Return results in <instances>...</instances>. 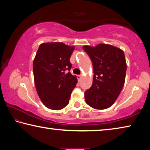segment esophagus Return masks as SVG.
<instances>
[{
	"mask_svg": "<svg viewBox=\"0 0 150 150\" xmlns=\"http://www.w3.org/2000/svg\"><path fill=\"white\" fill-rule=\"evenodd\" d=\"M81 77H82V76L81 75H78L77 76V79H78V81H80L81 79Z\"/></svg>",
	"mask_w": 150,
	"mask_h": 150,
	"instance_id": "34e87169",
	"label": "esophagus"
}]
</instances>
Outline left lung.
Segmentation results:
<instances>
[{
    "instance_id": "1",
    "label": "left lung",
    "mask_w": 150,
    "mask_h": 150,
    "mask_svg": "<svg viewBox=\"0 0 150 150\" xmlns=\"http://www.w3.org/2000/svg\"><path fill=\"white\" fill-rule=\"evenodd\" d=\"M83 49L91 59L94 73L92 86L85 92V101L94 109L110 108L124 85L127 69L124 53L103 43L96 47L85 45Z\"/></svg>"
}]
</instances>
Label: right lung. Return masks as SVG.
I'll return each instance as SVG.
<instances>
[{"instance_id":"add662e5","label":"right lung","mask_w":150,"mask_h":150,"mask_svg":"<svg viewBox=\"0 0 150 150\" xmlns=\"http://www.w3.org/2000/svg\"><path fill=\"white\" fill-rule=\"evenodd\" d=\"M74 49V46L54 42L42 43L37 50L33 64L35 87L42 103L50 109L67 105L77 83V77L69 72Z\"/></svg>"}]
</instances>
